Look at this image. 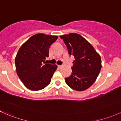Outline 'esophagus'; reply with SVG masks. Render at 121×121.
<instances>
[{
	"instance_id": "esophagus-1",
	"label": "esophagus",
	"mask_w": 121,
	"mask_h": 121,
	"mask_svg": "<svg viewBox=\"0 0 121 121\" xmlns=\"http://www.w3.org/2000/svg\"><path fill=\"white\" fill-rule=\"evenodd\" d=\"M58 68H62V67H63V66L61 65H58Z\"/></svg>"
}]
</instances>
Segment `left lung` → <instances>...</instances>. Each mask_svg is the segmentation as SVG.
Returning <instances> with one entry per match:
<instances>
[{
	"mask_svg": "<svg viewBox=\"0 0 121 121\" xmlns=\"http://www.w3.org/2000/svg\"><path fill=\"white\" fill-rule=\"evenodd\" d=\"M60 37L66 44L69 55L75 58L72 73L65 81L72 89L85 91L93 84L99 75L101 57L91 44L79 34L71 33Z\"/></svg>",
	"mask_w": 121,
	"mask_h": 121,
	"instance_id": "8db88e82",
	"label": "left lung"
}]
</instances>
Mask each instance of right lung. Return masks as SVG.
Instances as JSON below:
<instances>
[{"instance_id": "right-lung-1", "label": "right lung", "mask_w": 121, "mask_h": 121, "mask_svg": "<svg viewBox=\"0 0 121 121\" xmlns=\"http://www.w3.org/2000/svg\"><path fill=\"white\" fill-rule=\"evenodd\" d=\"M57 36L38 34L20 47L15 58L17 73L23 84L31 91H39L50 83L57 65L46 61L50 45Z\"/></svg>"}]
</instances>
